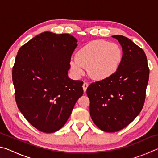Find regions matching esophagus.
<instances>
[{"label": "esophagus", "instance_id": "esophagus-1", "mask_svg": "<svg viewBox=\"0 0 158 158\" xmlns=\"http://www.w3.org/2000/svg\"><path fill=\"white\" fill-rule=\"evenodd\" d=\"M88 86H89V83L87 82H84V84H83V89H84V91H86V89Z\"/></svg>", "mask_w": 158, "mask_h": 158}]
</instances>
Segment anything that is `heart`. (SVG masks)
<instances>
[{"mask_svg":"<svg viewBox=\"0 0 158 158\" xmlns=\"http://www.w3.org/2000/svg\"><path fill=\"white\" fill-rule=\"evenodd\" d=\"M123 57L118 45L105 40H95L81 47L75 58L69 62L71 70L77 77L84 74V68L95 80L109 79L116 73Z\"/></svg>","mask_w":158,"mask_h":158,"instance_id":"obj_1","label":"heart"}]
</instances>
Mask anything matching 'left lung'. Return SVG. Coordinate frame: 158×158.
<instances>
[{
    "instance_id": "left-lung-1",
    "label": "left lung",
    "mask_w": 158,
    "mask_h": 158,
    "mask_svg": "<svg viewBox=\"0 0 158 158\" xmlns=\"http://www.w3.org/2000/svg\"><path fill=\"white\" fill-rule=\"evenodd\" d=\"M112 37L122 47L119 68L113 76L92 83L86 90L90 117L96 126L106 132L123 129L138 116L145 101L149 78L143 49L126 37Z\"/></svg>"
}]
</instances>
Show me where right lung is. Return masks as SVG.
Here are the masks:
<instances>
[{
	"instance_id": "right-lung-1",
	"label": "right lung",
	"mask_w": 158,
	"mask_h": 158,
	"mask_svg": "<svg viewBox=\"0 0 158 158\" xmlns=\"http://www.w3.org/2000/svg\"><path fill=\"white\" fill-rule=\"evenodd\" d=\"M77 46L71 35L47 31L19 50L12 69L16 102L26 119L41 132L60 130L84 93L83 81L68 75Z\"/></svg>"
}]
</instances>
